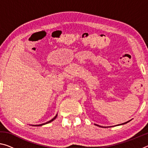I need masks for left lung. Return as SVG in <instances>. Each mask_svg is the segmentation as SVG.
Instances as JSON below:
<instances>
[{
  "label": "left lung",
  "instance_id": "8db88e82",
  "mask_svg": "<svg viewBox=\"0 0 148 148\" xmlns=\"http://www.w3.org/2000/svg\"><path fill=\"white\" fill-rule=\"evenodd\" d=\"M130 121H131V120H129V121H127V122H125V123H121V124H120V125H124V124H126V123H127L128 122H129ZM97 126H99V127H101V126H100V125H96Z\"/></svg>",
  "mask_w": 148,
  "mask_h": 148
}]
</instances>
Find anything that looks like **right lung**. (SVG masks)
I'll return each mask as SVG.
<instances>
[{
	"instance_id": "1",
	"label": "right lung",
	"mask_w": 148,
	"mask_h": 148,
	"mask_svg": "<svg viewBox=\"0 0 148 148\" xmlns=\"http://www.w3.org/2000/svg\"><path fill=\"white\" fill-rule=\"evenodd\" d=\"M57 114H56V116H55L53 119H52L51 120H50V121H47V122H46V123H42V124H40V125H32V126H34V127H39V126H42V125H46V124H47V123H51V121H53V120H55L56 119V118H57Z\"/></svg>"
}]
</instances>
